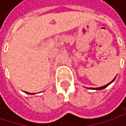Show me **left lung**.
Wrapping results in <instances>:
<instances>
[{"instance_id": "8db88e82", "label": "left lung", "mask_w": 126, "mask_h": 126, "mask_svg": "<svg viewBox=\"0 0 126 126\" xmlns=\"http://www.w3.org/2000/svg\"><path fill=\"white\" fill-rule=\"evenodd\" d=\"M115 78H114V79H115ZM114 79H113V80H112V81H111V82H109V84H107V85H104V86H103V87H96V88H94V87H93V88H92V87H91V88H90V89H92V90H102V89H104V88L107 87V86L109 85V84H111V83L114 80Z\"/></svg>"}]
</instances>
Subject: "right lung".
Here are the masks:
<instances>
[{
    "label": "right lung",
    "instance_id": "1",
    "mask_svg": "<svg viewBox=\"0 0 126 126\" xmlns=\"http://www.w3.org/2000/svg\"><path fill=\"white\" fill-rule=\"evenodd\" d=\"M25 93H27V94H30V93H28V92H25ZM30 94H31V93H30Z\"/></svg>",
    "mask_w": 126,
    "mask_h": 126
}]
</instances>
